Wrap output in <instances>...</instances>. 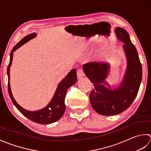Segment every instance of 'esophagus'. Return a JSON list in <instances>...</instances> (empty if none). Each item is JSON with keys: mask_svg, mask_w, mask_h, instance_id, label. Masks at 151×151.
Masks as SVG:
<instances>
[{"mask_svg": "<svg viewBox=\"0 0 151 151\" xmlns=\"http://www.w3.org/2000/svg\"><path fill=\"white\" fill-rule=\"evenodd\" d=\"M77 76H78V79H81L83 77L85 76V73L83 70L82 69H79L78 70V72H77Z\"/></svg>", "mask_w": 151, "mask_h": 151, "instance_id": "obj_1", "label": "esophagus"}]
</instances>
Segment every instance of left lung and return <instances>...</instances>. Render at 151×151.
Wrapping results in <instances>:
<instances>
[{
    "mask_svg": "<svg viewBox=\"0 0 151 151\" xmlns=\"http://www.w3.org/2000/svg\"><path fill=\"white\" fill-rule=\"evenodd\" d=\"M115 32L119 40L124 43L122 49L127 58V68L118 86L111 87L106 81L109 63L90 62L83 66L85 74L94 87L89 96L91 106L105 116L117 115L127 109L137 96L142 79V66L128 33L121 27L115 28Z\"/></svg>",
    "mask_w": 151,
    "mask_h": 151,
    "instance_id": "left-lung-1",
    "label": "left lung"
}]
</instances>
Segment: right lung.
I'll return each instance as SVG.
<instances>
[{
    "label": "right lung",
    "mask_w": 151,
    "mask_h": 151,
    "mask_svg": "<svg viewBox=\"0 0 151 151\" xmlns=\"http://www.w3.org/2000/svg\"><path fill=\"white\" fill-rule=\"evenodd\" d=\"M36 36L37 35L35 32L30 34V35L24 37L12 49L10 53V63H9L7 68V75L8 78V93L9 94H10V98L12 102L14 104V105L16 107V108L24 116H26L27 119H30V121L38 123V124H48L58 121L64 115L66 109L64 100H65L67 89L70 86L74 85L77 81L76 70L72 69L68 73V74L58 83L53 98H52V99L50 101V103L45 107H44V108L32 111L27 110L21 107L15 101L12 93L10 83V69L12 66V59H13L14 52L16 51L17 49H19L21 46H22L23 44H25V43L28 42L31 39L35 38Z\"/></svg>",
    "instance_id": "obj_1"
}]
</instances>
